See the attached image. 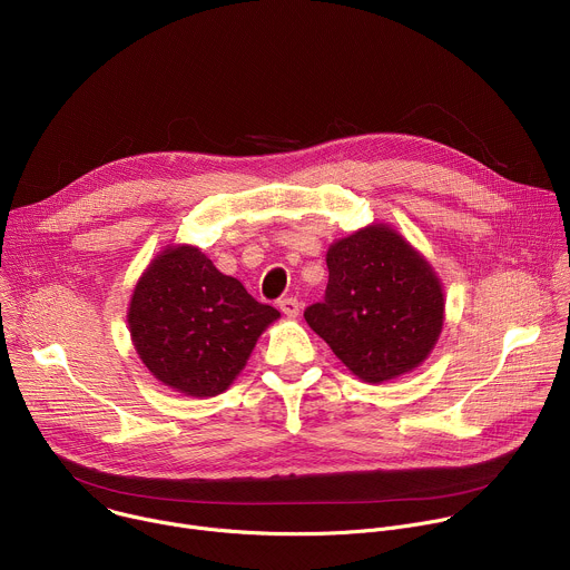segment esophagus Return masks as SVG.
Masks as SVG:
<instances>
[{
	"label": "esophagus",
	"mask_w": 570,
	"mask_h": 570,
	"mask_svg": "<svg viewBox=\"0 0 570 570\" xmlns=\"http://www.w3.org/2000/svg\"><path fill=\"white\" fill-rule=\"evenodd\" d=\"M279 308H282V313H284V315H288V317H297V315H299L302 304H299V299H297V297H282V299H279Z\"/></svg>",
	"instance_id": "1"
}]
</instances>
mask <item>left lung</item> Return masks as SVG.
<instances>
[{"label": "left lung", "instance_id": "8db88e82", "mask_svg": "<svg viewBox=\"0 0 570 570\" xmlns=\"http://www.w3.org/2000/svg\"><path fill=\"white\" fill-rule=\"evenodd\" d=\"M327 268L324 299L304 320L347 370L383 383L420 367L444 322L433 266L399 232L376 223L332 243Z\"/></svg>", "mask_w": 570, "mask_h": 570}]
</instances>
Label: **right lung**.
<instances>
[{
    "label": "right lung",
    "mask_w": 570,
    "mask_h": 570,
    "mask_svg": "<svg viewBox=\"0 0 570 570\" xmlns=\"http://www.w3.org/2000/svg\"><path fill=\"white\" fill-rule=\"evenodd\" d=\"M279 311L216 271L194 246L161 250L128 308L132 345L150 374L187 396H216L246 367Z\"/></svg>",
    "instance_id": "add662e5"
}]
</instances>
